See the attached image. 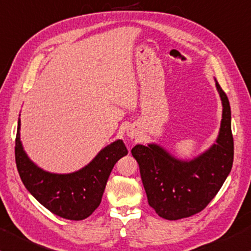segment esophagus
<instances>
[{
	"mask_svg": "<svg viewBox=\"0 0 251 251\" xmlns=\"http://www.w3.org/2000/svg\"><path fill=\"white\" fill-rule=\"evenodd\" d=\"M127 136L131 139L136 138V136H138V131H136V128L129 126V128H127Z\"/></svg>",
	"mask_w": 251,
	"mask_h": 251,
	"instance_id": "1",
	"label": "esophagus"
}]
</instances>
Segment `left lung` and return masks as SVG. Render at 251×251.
I'll return each mask as SVG.
<instances>
[{
	"mask_svg": "<svg viewBox=\"0 0 251 251\" xmlns=\"http://www.w3.org/2000/svg\"><path fill=\"white\" fill-rule=\"evenodd\" d=\"M223 116L216 142L190 160L176 158L156 143L136 145L132 155L138 162L148 203L168 220L187 218L211 202L228 176L234 157L228 99L217 80Z\"/></svg>",
	"mask_w": 251,
	"mask_h": 251,
	"instance_id": "left-lung-1",
	"label": "left lung"
}]
</instances>
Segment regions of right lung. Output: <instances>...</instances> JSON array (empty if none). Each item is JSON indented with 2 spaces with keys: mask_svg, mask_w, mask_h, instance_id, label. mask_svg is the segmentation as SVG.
<instances>
[{
  "mask_svg": "<svg viewBox=\"0 0 251 251\" xmlns=\"http://www.w3.org/2000/svg\"><path fill=\"white\" fill-rule=\"evenodd\" d=\"M127 153L123 140H117L78 171L66 175L45 171L28 158L23 148L18 119L15 156L22 181L45 208L62 218L82 220L91 216L101 203L113 166Z\"/></svg>",
  "mask_w": 251,
  "mask_h": 251,
  "instance_id": "obj_1",
  "label": "right lung"
}]
</instances>
